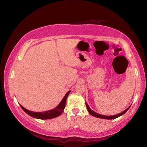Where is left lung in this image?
<instances>
[{
	"label": "left lung",
	"mask_w": 147,
	"mask_h": 147,
	"mask_svg": "<svg viewBox=\"0 0 147 147\" xmlns=\"http://www.w3.org/2000/svg\"><path fill=\"white\" fill-rule=\"evenodd\" d=\"M86 108L88 109V112L90 113L92 116L93 117H97V118H103V119H115L117 118L120 116H121V115H123V114L125 113L127 111L129 110V109L130 108L131 105L127 109H126L125 110L123 111V112L122 113H120L119 114H117V115H113V116H105V115H100V114H99L95 112H94V111L92 110L90 107H89V105H88L87 103H86Z\"/></svg>",
	"instance_id": "8db88e82"
}]
</instances>
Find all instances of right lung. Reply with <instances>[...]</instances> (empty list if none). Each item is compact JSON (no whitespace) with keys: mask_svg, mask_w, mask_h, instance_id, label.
I'll use <instances>...</instances> for the list:
<instances>
[{"mask_svg":"<svg viewBox=\"0 0 147 147\" xmlns=\"http://www.w3.org/2000/svg\"><path fill=\"white\" fill-rule=\"evenodd\" d=\"M70 91H69L67 92L66 94L64 97V98L63 99V100H62L61 102L59 103V104L57 105L55 109L51 110L45 111V112H32V111H29L27 109H26L21 105L20 106L22 108V109H23L26 113L28 114L29 116L34 117L35 118H38V119H48L54 118L59 116V115H61L62 113H63L65 106L67 97Z\"/></svg>","mask_w":147,"mask_h":147,"instance_id":"1","label":"right lung"}]
</instances>
